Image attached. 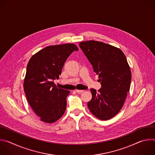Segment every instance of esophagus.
Returning a JSON list of instances; mask_svg holds the SVG:
<instances>
[{
  "label": "esophagus",
  "mask_w": 155,
  "mask_h": 155,
  "mask_svg": "<svg viewBox=\"0 0 155 155\" xmlns=\"http://www.w3.org/2000/svg\"><path fill=\"white\" fill-rule=\"evenodd\" d=\"M83 91H84V90H76V92H77V93H78V94H80V93H83Z\"/></svg>",
  "instance_id": "esophagus-1"
}]
</instances>
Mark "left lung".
Listing matches in <instances>:
<instances>
[{"label":"left lung","mask_w":155,"mask_h":155,"mask_svg":"<svg viewBox=\"0 0 155 155\" xmlns=\"http://www.w3.org/2000/svg\"><path fill=\"white\" fill-rule=\"evenodd\" d=\"M79 46L99 75L102 87L98 92L91 89L88 108L99 120H109L120 111L129 91L131 72L126 58L120 49L101 41H82Z\"/></svg>","instance_id":"1"}]
</instances>
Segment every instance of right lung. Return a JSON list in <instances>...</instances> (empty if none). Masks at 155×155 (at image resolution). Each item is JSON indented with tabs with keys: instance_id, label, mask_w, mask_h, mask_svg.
I'll use <instances>...</instances> for the list:
<instances>
[{
	"instance_id": "right-lung-1",
	"label": "right lung",
	"mask_w": 155,
	"mask_h": 155,
	"mask_svg": "<svg viewBox=\"0 0 155 155\" xmlns=\"http://www.w3.org/2000/svg\"><path fill=\"white\" fill-rule=\"evenodd\" d=\"M78 48L73 43L45 47L30 59L24 80L28 101L41 121L53 123L64 114L70 91L58 88L54 80L61 74L65 62Z\"/></svg>"
}]
</instances>
